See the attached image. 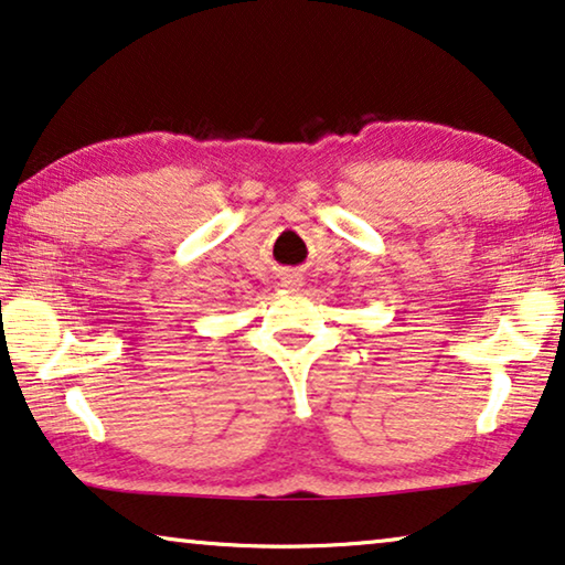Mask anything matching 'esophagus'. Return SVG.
<instances>
[{
  "instance_id": "obj_1",
  "label": "esophagus",
  "mask_w": 565,
  "mask_h": 565,
  "mask_svg": "<svg viewBox=\"0 0 565 565\" xmlns=\"http://www.w3.org/2000/svg\"><path fill=\"white\" fill-rule=\"evenodd\" d=\"M281 286H286V289H299V286H301V276H297V274H284V276H281Z\"/></svg>"
}]
</instances>
